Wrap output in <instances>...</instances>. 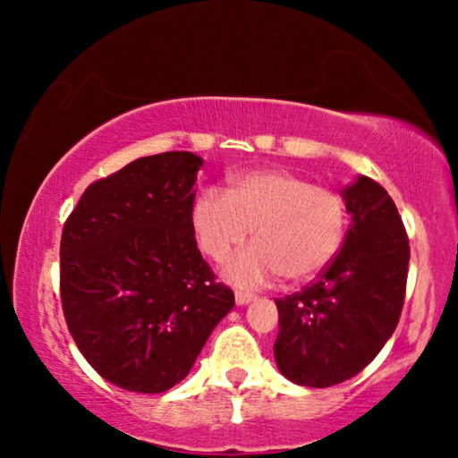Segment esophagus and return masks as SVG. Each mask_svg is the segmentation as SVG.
<instances>
[{
  "label": "esophagus",
  "mask_w": 458,
  "mask_h": 458,
  "mask_svg": "<svg viewBox=\"0 0 458 458\" xmlns=\"http://www.w3.org/2000/svg\"><path fill=\"white\" fill-rule=\"evenodd\" d=\"M254 300V293H248V292H235V302L240 306H246Z\"/></svg>",
  "instance_id": "obj_1"
}]
</instances>
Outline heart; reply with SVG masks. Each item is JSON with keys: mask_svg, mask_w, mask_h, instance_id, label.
Instances as JSON below:
<instances>
[{"mask_svg": "<svg viewBox=\"0 0 458 458\" xmlns=\"http://www.w3.org/2000/svg\"><path fill=\"white\" fill-rule=\"evenodd\" d=\"M199 248L225 260L252 235L259 242L223 268L243 287L265 285L284 275L300 284L325 271L340 252L348 229V208L331 187L285 168H259L235 174L229 191L210 187L191 208Z\"/></svg>", "mask_w": 458, "mask_h": 458, "instance_id": "1", "label": "heart"}]
</instances>
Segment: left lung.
<instances>
[{
    "label": "left lung",
    "instance_id": "left-lung-1",
    "mask_svg": "<svg viewBox=\"0 0 458 458\" xmlns=\"http://www.w3.org/2000/svg\"><path fill=\"white\" fill-rule=\"evenodd\" d=\"M342 198L350 227L334 262L312 285L275 300V360L298 386L354 377L386 346L403 312L411 250L396 204L365 174Z\"/></svg>",
    "mask_w": 458,
    "mask_h": 458
}]
</instances>
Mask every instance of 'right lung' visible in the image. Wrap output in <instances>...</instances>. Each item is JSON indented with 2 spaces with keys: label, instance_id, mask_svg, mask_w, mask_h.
Wrapping results in <instances>:
<instances>
[{
  "label": "right lung",
  "instance_id": "obj_1",
  "mask_svg": "<svg viewBox=\"0 0 458 458\" xmlns=\"http://www.w3.org/2000/svg\"><path fill=\"white\" fill-rule=\"evenodd\" d=\"M191 152L129 162L87 187L64 223L60 298L87 362L123 390L160 394L187 377L233 309L191 227Z\"/></svg>",
  "mask_w": 458,
  "mask_h": 458
}]
</instances>
